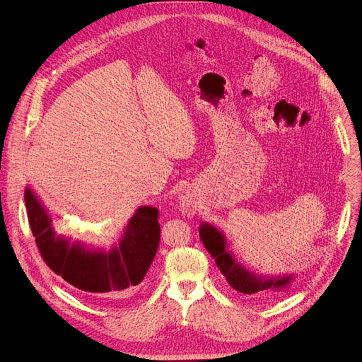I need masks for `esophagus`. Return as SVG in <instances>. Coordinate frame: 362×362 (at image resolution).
Listing matches in <instances>:
<instances>
[{"label": "esophagus", "instance_id": "obj_1", "mask_svg": "<svg viewBox=\"0 0 362 362\" xmlns=\"http://www.w3.org/2000/svg\"><path fill=\"white\" fill-rule=\"evenodd\" d=\"M180 209L184 215L187 216H191L196 214L197 210V206H196V200L193 199V196L189 194H184L180 197Z\"/></svg>", "mask_w": 362, "mask_h": 362}]
</instances>
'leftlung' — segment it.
<instances>
[{
	"label": "left lung",
	"instance_id": "left-lung-1",
	"mask_svg": "<svg viewBox=\"0 0 362 362\" xmlns=\"http://www.w3.org/2000/svg\"><path fill=\"white\" fill-rule=\"evenodd\" d=\"M199 235L210 256L215 259L216 266L226 278L228 284L241 293L269 298L274 292L286 291L295 278L293 273L284 276H263L254 273L237 259L233 251L229 250L225 233L209 222L200 225Z\"/></svg>",
	"mask_w": 362,
	"mask_h": 362
}]
</instances>
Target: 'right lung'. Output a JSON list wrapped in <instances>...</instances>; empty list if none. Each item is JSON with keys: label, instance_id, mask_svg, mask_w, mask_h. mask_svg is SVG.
<instances>
[{"label": "right lung", "instance_id": "obj_1", "mask_svg": "<svg viewBox=\"0 0 362 362\" xmlns=\"http://www.w3.org/2000/svg\"><path fill=\"white\" fill-rule=\"evenodd\" d=\"M25 203L42 259L64 281L95 298H122L144 279L153 263L160 238L156 207H139L125 223L118 243L106 248L58 235L47 207L29 185Z\"/></svg>", "mask_w": 362, "mask_h": 362}]
</instances>
